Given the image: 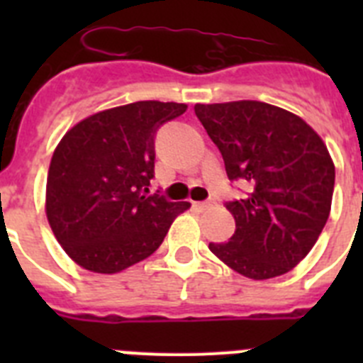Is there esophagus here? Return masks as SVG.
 Returning a JSON list of instances; mask_svg holds the SVG:
<instances>
[{"instance_id": "1", "label": "esophagus", "mask_w": 363, "mask_h": 363, "mask_svg": "<svg viewBox=\"0 0 363 363\" xmlns=\"http://www.w3.org/2000/svg\"><path fill=\"white\" fill-rule=\"evenodd\" d=\"M214 205L213 200H207V201H194V207H196L198 211H205V209H211Z\"/></svg>"}]
</instances>
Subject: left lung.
Here are the masks:
<instances>
[{
    "label": "left lung",
    "mask_w": 363,
    "mask_h": 363,
    "mask_svg": "<svg viewBox=\"0 0 363 363\" xmlns=\"http://www.w3.org/2000/svg\"><path fill=\"white\" fill-rule=\"evenodd\" d=\"M229 179L249 185L229 201L236 230L211 252L251 280L281 277L309 255L331 213L335 163L300 116L255 99L194 105Z\"/></svg>",
    "instance_id": "8db88e82"
}]
</instances>
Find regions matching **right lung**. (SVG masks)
Instances as JSON below:
<instances>
[{
    "label": "right lung",
    "instance_id": "right-lung-1",
    "mask_svg": "<svg viewBox=\"0 0 363 363\" xmlns=\"http://www.w3.org/2000/svg\"><path fill=\"white\" fill-rule=\"evenodd\" d=\"M187 111L136 101L96 112L65 133L47 176L45 213L54 236L86 271L114 274L149 258L189 201L149 196L154 136Z\"/></svg>",
    "mask_w": 363,
    "mask_h": 363
}]
</instances>
